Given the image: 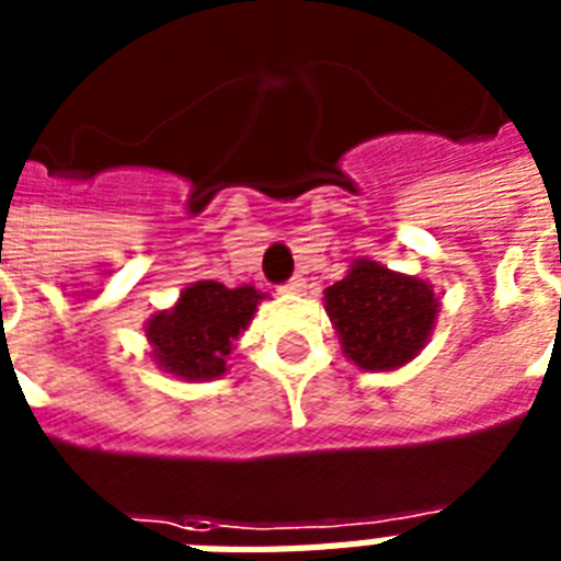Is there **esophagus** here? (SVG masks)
<instances>
[{"label":"esophagus","instance_id":"esophagus-1","mask_svg":"<svg viewBox=\"0 0 561 561\" xmlns=\"http://www.w3.org/2000/svg\"><path fill=\"white\" fill-rule=\"evenodd\" d=\"M282 290H285V294H302V290H306V279H302V276H294V279H288L282 285Z\"/></svg>","mask_w":561,"mask_h":561}]
</instances>
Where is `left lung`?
<instances>
[{"instance_id":"1","label":"left lung","mask_w":561,"mask_h":561,"mask_svg":"<svg viewBox=\"0 0 561 561\" xmlns=\"http://www.w3.org/2000/svg\"><path fill=\"white\" fill-rule=\"evenodd\" d=\"M325 311L346 358L367 373H387L422 352L439 299L425 279L358 259L341 282L325 288Z\"/></svg>"}]
</instances>
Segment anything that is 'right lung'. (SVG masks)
Here are the masks:
<instances>
[{
  "instance_id": "1",
  "label": "right lung",
  "mask_w": 561,
  "mask_h": 561,
  "mask_svg": "<svg viewBox=\"0 0 561 561\" xmlns=\"http://www.w3.org/2000/svg\"><path fill=\"white\" fill-rule=\"evenodd\" d=\"M264 294L253 285L227 288L203 279L183 288L178 306L145 323L153 360L165 373L186 381H209L227 373V355L244 332Z\"/></svg>"
}]
</instances>
